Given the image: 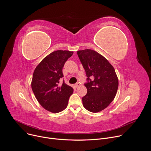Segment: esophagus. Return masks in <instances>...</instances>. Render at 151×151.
Here are the masks:
<instances>
[{
    "label": "esophagus",
    "mask_w": 151,
    "mask_h": 151,
    "mask_svg": "<svg viewBox=\"0 0 151 151\" xmlns=\"http://www.w3.org/2000/svg\"><path fill=\"white\" fill-rule=\"evenodd\" d=\"M80 86V83H76L75 85V87H76V88H78Z\"/></svg>",
    "instance_id": "esophagus-1"
}]
</instances>
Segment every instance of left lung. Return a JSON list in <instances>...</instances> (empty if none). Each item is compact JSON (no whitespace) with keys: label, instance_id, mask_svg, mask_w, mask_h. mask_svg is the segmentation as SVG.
<instances>
[{"label":"left lung","instance_id":"obj_1","mask_svg":"<svg viewBox=\"0 0 151 151\" xmlns=\"http://www.w3.org/2000/svg\"><path fill=\"white\" fill-rule=\"evenodd\" d=\"M87 80L85 86L87 93L82 97V104L87 111L97 113L114 100L118 88V78L112 64L103 55L92 50L77 51ZM90 77H93L91 81Z\"/></svg>","mask_w":151,"mask_h":151}]
</instances>
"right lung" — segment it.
<instances>
[{"mask_svg": "<svg viewBox=\"0 0 151 151\" xmlns=\"http://www.w3.org/2000/svg\"><path fill=\"white\" fill-rule=\"evenodd\" d=\"M73 51L57 50L43 59L35 68L32 88L39 104L47 111L58 113L65 109L73 89L59 79L63 77V68Z\"/></svg>", "mask_w": 151, "mask_h": 151, "instance_id": "1", "label": "right lung"}]
</instances>
